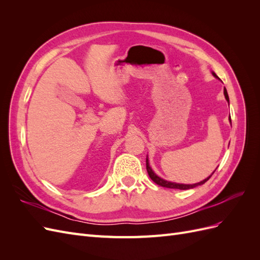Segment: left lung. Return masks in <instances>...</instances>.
Segmentation results:
<instances>
[{"label": "left lung", "mask_w": 260, "mask_h": 260, "mask_svg": "<svg viewBox=\"0 0 260 260\" xmlns=\"http://www.w3.org/2000/svg\"><path fill=\"white\" fill-rule=\"evenodd\" d=\"M212 75H214L216 78H218V77H217V75H216L215 73H212ZM223 93H224L225 100H226L228 102H229V95H228V92H226L225 88H224V90H223ZM230 121H231V118H230ZM146 170H147V174H148L149 178H151L156 184H158V185L164 186V187H168V188H178V190H188V188H193V187H195V186L202 185V184L205 183L206 181H208V180H209V178L212 176V175H210L207 179L203 180V181H201V182H199V183H195V184H179V183L169 182V181L164 180V179L159 178L158 176H157V175L155 174V172L152 170V168L149 167V164H148V159H147V158H146ZM214 172H215V171H214ZM214 172H212V174H214Z\"/></svg>", "instance_id": "left-lung-1"}]
</instances>
